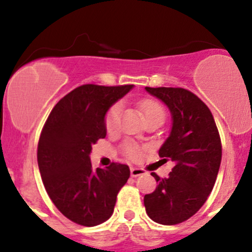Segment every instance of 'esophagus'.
I'll return each instance as SVG.
<instances>
[{"instance_id":"1","label":"esophagus","mask_w":252,"mask_h":252,"mask_svg":"<svg viewBox=\"0 0 252 252\" xmlns=\"http://www.w3.org/2000/svg\"><path fill=\"white\" fill-rule=\"evenodd\" d=\"M145 171L143 168H139V167H131V176L132 177H138V176L144 175Z\"/></svg>"}]
</instances>
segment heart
<instances>
[{"label": "heart", "mask_w": 252, "mask_h": 252, "mask_svg": "<svg viewBox=\"0 0 252 252\" xmlns=\"http://www.w3.org/2000/svg\"><path fill=\"white\" fill-rule=\"evenodd\" d=\"M139 109L143 113L145 120H150L154 118H165V109L155 99H143L139 103ZM120 115H121V104L116 103L109 109L105 116V127L108 132H115L120 125ZM126 154L129 158H136L138 155V150L134 145H126Z\"/></svg>", "instance_id": "b5f03b06"}]
</instances>
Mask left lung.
Returning a JSON list of instances; mask_svg holds the SVG:
<instances>
[{"mask_svg":"<svg viewBox=\"0 0 252 252\" xmlns=\"http://www.w3.org/2000/svg\"><path fill=\"white\" fill-rule=\"evenodd\" d=\"M168 108L172 127L159 149L160 158L175 162L167 178L153 177L158 187L144 195L148 216L165 225L187 221L207 200L219 175L222 145L210 109L190 91L145 87Z\"/></svg>","mask_w":252,"mask_h":252,"instance_id":"8db88e82","label":"left lung"}]
</instances>
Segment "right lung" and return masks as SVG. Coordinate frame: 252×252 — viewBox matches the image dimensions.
<instances>
[{"mask_svg": "<svg viewBox=\"0 0 252 252\" xmlns=\"http://www.w3.org/2000/svg\"><path fill=\"white\" fill-rule=\"evenodd\" d=\"M132 87L75 88L52 109L41 132L37 162L43 186L57 209L77 224L93 227L110 219L119 190L129 177L124 164L94 170L90 154L92 144L107 136L109 108Z\"/></svg>", "mask_w": 252, "mask_h": 252, "instance_id": "1", "label": "right lung"}]
</instances>
